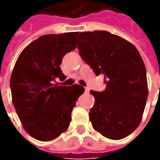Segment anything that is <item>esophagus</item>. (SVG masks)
<instances>
[{
    "label": "esophagus",
    "mask_w": 160,
    "mask_h": 160,
    "mask_svg": "<svg viewBox=\"0 0 160 160\" xmlns=\"http://www.w3.org/2000/svg\"><path fill=\"white\" fill-rule=\"evenodd\" d=\"M89 87H85V88H84V92H89Z\"/></svg>",
    "instance_id": "esophagus-1"
}]
</instances>
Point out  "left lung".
Returning a JSON list of instances; mask_svg holds the SVG:
<instances>
[{
	"label": "left lung",
	"mask_w": 160,
	"mask_h": 160,
	"mask_svg": "<svg viewBox=\"0 0 160 160\" xmlns=\"http://www.w3.org/2000/svg\"><path fill=\"white\" fill-rule=\"evenodd\" d=\"M77 48L96 76L104 75L106 83L105 91L90 92L95 99L89 113L93 129L111 140L128 136L142 121L149 93L138 50L107 31L80 33Z\"/></svg>",
	"instance_id": "left-lung-1"
}]
</instances>
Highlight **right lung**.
I'll list each match as a JSON object with an SVG mask.
<instances>
[{
	"mask_svg": "<svg viewBox=\"0 0 160 160\" xmlns=\"http://www.w3.org/2000/svg\"><path fill=\"white\" fill-rule=\"evenodd\" d=\"M78 32L45 34L19 54L10 77L12 103L24 129L33 138L48 142L68 130L71 112L84 92L79 84L57 86L66 53L77 48Z\"/></svg>",
	"mask_w": 160,
	"mask_h": 160,
	"instance_id": "right-lung-1",
	"label": "right lung"
}]
</instances>
